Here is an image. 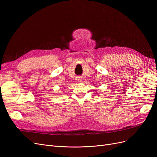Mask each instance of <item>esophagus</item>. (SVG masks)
I'll return each mask as SVG.
<instances>
[{
	"label": "esophagus",
	"mask_w": 157,
	"mask_h": 157,
	"mask_svg": "<svg viewBox=\"0 0 157 157\" xmlns=\"http://www.w3.org/2000/svg\"><path fill=\"white\" fill-rule=\"evenodd\" d=\"M77 80V81H78V82H81V80H82V78H80V77H78Z\"/></svg>",
	"instance_id": "esophagus-1"
}]
</instances>
